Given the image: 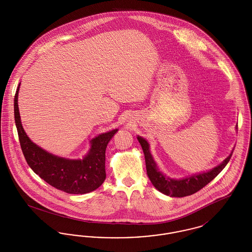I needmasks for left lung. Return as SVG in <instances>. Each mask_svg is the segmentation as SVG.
I'll use <instances>...</instances> for the list:
<instances>
[{"mask_svg": "<svg viewBox=\"0 0 252 252\" xmlns=\"http://www.w3.org/2000/svg\"><path fill=\"white\" fill-rule=\"evenodd\" d=\"M137 139L144 150L146 173L149 180L157 190L166 195L174 197H183L191 195L192 193L201 190L225 168L232 155L231 152V154L227 158H225V160L222 163H220L218 166L213 168L208 172L192 175L191 177H187L181 180H174L168 178L158 171L156 162L154 161L153 157L150 153L149 144L146 142V140H144V138L140 136H138Z\"/></svg>", "mask_w": 252, "mask_h": 252, "instance_id": "1", "label": "left lung"}]
</instances>
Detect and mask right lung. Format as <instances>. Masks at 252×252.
<instances>
[{
	"label": "right lung",
	"mask_w": 252,
	"mask_h": 252,
	"mask_svg": "<svg viewBox=\"0 0 252 252\" xmlns=\"http://www.w3.org/2000/svg\"><path fill=\"white\" fill-rule=\"evenodd\" d=\"M20 84L14 98V115L20 144L28 165L40 179L63 192L83 194L96 190L106 180V148L118 129L93 139L91 149L83 159L55 156L34 144L24 131L18 107Z\"/></svg>",
	"instance_id": "add662e5"
}]
</instances>
